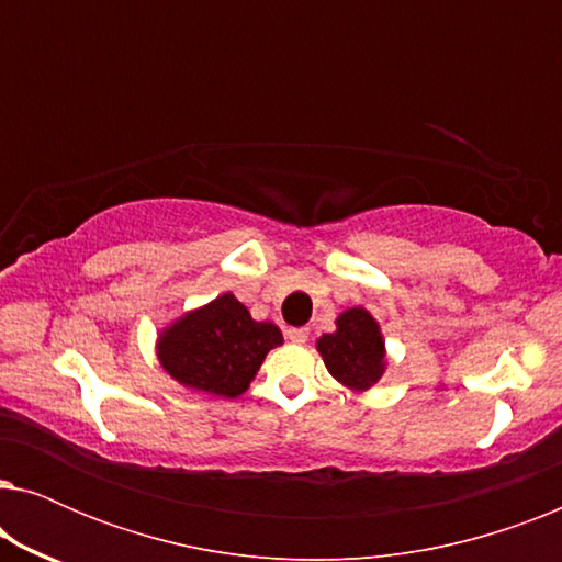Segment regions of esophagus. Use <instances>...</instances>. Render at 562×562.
I'll return each mask as SVG.
<instances>
[{
  "mask_svg": "<svg viewBox=\"0 0 562 562\" xmlns=\"http://www.w3.org/2000/svg\"><path fill=\"white\" fill-rule=\"evenodd\" d=\"M286 337L294 345H304L306 337H310V329H306V327H289L286 329Z\"/></svg>",
  "mask_w": 562,
  "mask_h": 562,
  "instance_id": "obj_1",
  "label": "esophagus"
}]
</instances>
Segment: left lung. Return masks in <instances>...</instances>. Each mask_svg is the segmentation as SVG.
Here are the masks:
<instances>
[{
    "label": "left lung",
    "instance_id": "8db88e82",
    "mask_svg": "<svg viewBox=\"0 0 562 562\" xmlns=\"http://www.w3.org/2000/svg\"><path fill=\"white\" fill-rule=\"evenodd\" d=\"M317 352L333 379L352 394H363L389 368L381 325L366 306H350L335 319V333L322 335Z\"/></svg>",
    "mask_w": 562,
    "mask_h": 562
}]
</instances>
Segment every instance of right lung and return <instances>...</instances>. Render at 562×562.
<instances>
[{"label":"right lung","mask_w":562,"mask_h":562,"mask_svg":"<svg viewBox=\"0 0 562 562\" xmlns=\"http://www.w3.org/2000/svg\"><path fill=\"white\" fill-rule=\"evenodd\" d=\"M279 345L281 329L252 319L248 306L225 291L168 322L156 337V358L183 389L237 398Z\"/></svg>","instance_id":"right-lung-1"}]
</instances>
